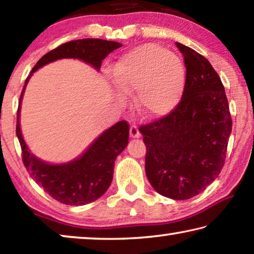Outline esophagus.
Returning <instances> with one entry per match:
<instances>
[{"mask_svg": "<svg viewBox=\"0 0 254 254\" xmlns=\"http://www.w3.org/2000/svg\"><path fill=\"white\" fill-rule=\"evenodd\" d=\"M130 135L131 137H140V131L135 126H131L130 127Z\"/></svg>", "mask_w": 254, "mask_h": 254, "instance_id": "esophagus-1", "label": "esophagus"}]
</instances>
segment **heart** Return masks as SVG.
<instances>
[{
  "mask_svg": "<svg viewBox=\"0 0 254 254\" xmlns=\"http://www.w3.org/2000/svg\"><path fill=\"white\" fill-rule=\"evenodd\" d=\"M113 76L122 92H136V106L143 117L156 119L169 114L179 104L186 67L179 56L166 48L144 45L122 56L115 64Z\"/></svg>",
  "mask_w": 254,
  "mask_h": 254,
  "instance_id": "heart-1",
  "label": "heart"
}]
</instances>
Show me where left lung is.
Listing matches in <instances>:
<instances>
[{
  "instance_id": "left-lung-1",
  "label": "left lung",
  "mask_w": 254,
  "mask_h": 254,
  "mask_svg": "<svg viewBox=\"0 0 254 254\" xmlns=\"http://www.w3.org/2000/svg\"><path fill=\"white\" fill-rule=\"evenodd\" d=\"M184 56L186 84L168 115L139 131L147 147L145 174L159 194L176 200L198 195L224 166L232 131L220 76L204 56L176 42Z\"/></svg>"
}]
</instances>
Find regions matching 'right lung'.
Instances as JSON below:
<instances>
[{
	"label": "right lung",
	"instance_id": "right-lung-1",
	"mask_svg": "<svg viewBox=\"0 0 254 254\" xmlns=\"http://www.w3.org/2000/svg\"><path fill=\"white\" fill-rule=\"evenodd\" d=\"M122 45L103 39L66 42L39 59L25 79L16 113V136L22 150V161L29 175L46 192L60 203L80 206L92 203L109 189L113 179L115 159L127 145L128 124L120 121L107 128L79 158L68 163L50 165L33 156L25 144L20 128V106L25 86L37 69L63 58H77L100 70L102 60Z\"/></svg>",
	"mask_w": 254,
	"mask_h": 254
}]
</instances>
